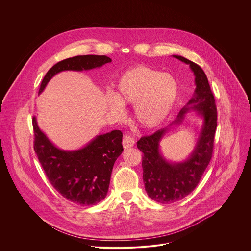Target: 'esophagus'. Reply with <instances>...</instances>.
I'll return each mask as SVG.
<instances>
[{"label":"esophagus","mask_w":251,"mask_h":251,"mask_svg":"<svg viewBox=\"0 0 251 251\" xmlns=\"http://www.w3.org/2000/svg\"><path fill=\"white\" fill-rule=\"evenodd\" d=\"M134 143H135L134 138H133V137H131L130 135L126 134V135L124 136V139H123V146H124V148H125V149L131 148L132 146H134Z\"/></svg>","instance_id":"obj_1"}]
</instances>
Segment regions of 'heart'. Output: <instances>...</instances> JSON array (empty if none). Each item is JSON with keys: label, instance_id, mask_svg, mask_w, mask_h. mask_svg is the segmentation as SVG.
<instances>
[{"label": "heart", "instance_id": "obj_1", "mask_svg": "<svg viewBox=\"0 0 251 251\" xmlns=\"http://www.w3.org/2000/svg\"><path fill=\"white\" fill-rule=\"evenodd\" d=\"M116 96H109L112 110L122 113L124 104L134 103L137 121L155 127L170 114L179 96V84L168 73L147 66H135L123 72L115 84Z\"/></svg>", "mask_w": 251, "mask_h": 251}]
</instances>
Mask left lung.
Masks as SVG:
<instances>
[{"label":"left lung","mask_w":251,"mask_h":251,"mask_svg":"<svg viewBox=\"0 0 251 251\" xmlns=\"http://www.w3.org/2000/svg\"><path fill=\"white\" fill-rule=\"evenodd\" d=\"M174 58L189 65L195 75V91L191 100L179 111L176 120L169 126L161 128L137 142L143 152L142 168L145 189L149 197L161 204H170L187 196L199 183L209 165L214 150L217 112L215 97L204 71L195 63L173 55ZM196 110L203 119V125L197 145L191 155L183 162L167 161L160 151L159 144L170 126L180 124L185 114Z\"/></svg>","instance_id":"left-lung-1"}]
</instances>
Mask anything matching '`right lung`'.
Wrapping results in <instances>:
<instances>
[{
    "mask_svg": "<svg viewBox=\"0 0 251 251\" xmlns=\"http://www.w3.org/2000/svg\"><path fill=\"white\" fill-rule=\"evenodd\" d=\"M111 62L107 56L98 55L76 56L61 61L45 74L38 94L59 72L89 71ZM33 127L37 158L49 181L63 197L81 206L96 205L106 197L114 163L124 151L121 130L98 135L79 150L64 151L40 130L36 117L33 118Z\"/></svg>",
    "mask_w": 251,
    "mask_h": 251,
    "instance_id": "add662e5",
    "label": "right lung"
}]
</instances>
